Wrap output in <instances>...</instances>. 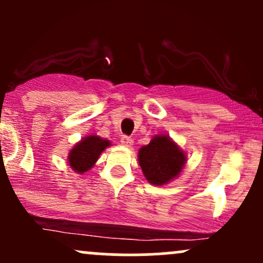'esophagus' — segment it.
<instances>
[{
  "label": "esophagus",
  "instance_id": "1",
  "mask_svg": "<svg viewBox=\"0 0 263 263\" xmlns=\"http://www.w3.org/2000/svg\"><path fill=\"white\" fill-rule=\"evenodd\" d=\"M121 143L126 147H131L134 144V140H132L129 136H122L121 137Z\"/></svg>",
  "mask_w": 263,
  "mask_h": 263
}]
</instances>
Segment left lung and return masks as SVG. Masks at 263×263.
<instances>
[{
    "label": "left lung",
    "instance_id": "8db88e82",
    "mask_svg": "<svg viewBox=\"0 0 263 263\" xmlns=\"http://www.w3.org/2000/svg\"><path fill=\"white\" fill-rule=\"evenodd\" d=\"M186 157L170 137L158 135L138 152V162L144 177L155 185L176 178L183 170Z\"/></svg>",
    "mask_w": 263,
    "mask_h": 263
}]
</instances>
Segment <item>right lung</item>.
<instances>
[{"label":"right lung","instance_id":"obj_1","mask_svg":"<svg viewBox=\"0 0 263 263\" xmlns=\"http://www.w3.org/2000/svg\"><path fill=\"white\" fill-rule=\"evenodd\" d=\"M110 146V141L100 138L99 136H89L84 138L69 153V165L75 172L83 174L98 161L99 156L106 147Z\"/></svg>","mask_w":263,"mask_h":263}]
</instances>
